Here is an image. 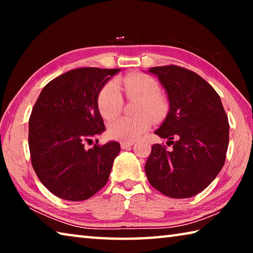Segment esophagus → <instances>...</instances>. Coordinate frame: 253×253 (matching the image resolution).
Returning <instances> with one entry per match:
<instances>
[{
	"instance_id": "1",
	"label": "esophagus",
	"mask_w": 253,
	"mask_h": 253,
	"mask_svg": "<svg viewBox=\"0 0 253 253\" xmlns=\"http://www.w3.org/2000/svg\"><path fill=\"white\" fill-rule=\"evenodd\" d=\"M131 145H134V142H122L121 143V146L123 149H126L128 147H130Z\"/></svg>"
}]
</instances>
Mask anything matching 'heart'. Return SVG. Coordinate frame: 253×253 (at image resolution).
<instances>
[{"label":"heart","mask_w":253,"mask_h":253,"mask_svg":"<svg viewBox=\"0 0 253 253\" xmlns=\"http://www.w3.org/2000/svg\"><path fill=\"white\" fill-rule=\"evenodd\" d=\"M119 87L127 97L140 98L137 113L139 116L122 117L113 122L108 127L111 138L132 142L149 129L152 119H161L168 110V102L161 95V88L153 77L145 74H129L118 81ZM98 109L102 118L110 121L121 114L123 96L118 85L110 81L101 88L98 95Z\"/></svg>","instance_id":"b5f03b06"}]
</instances>
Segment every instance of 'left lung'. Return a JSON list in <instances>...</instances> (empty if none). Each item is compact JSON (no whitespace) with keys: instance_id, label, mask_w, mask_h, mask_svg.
I'll return each mask as SVG.
<instances>
[{"instance_id":"obj_1","label":"left lung","mask_w":253,"mask_h":253,"mask_svg":"<svg viewBox=\"0 0 253 253\" xmlns=\"http://www.w3.org/2000/svg\"><path fill=\"white\" fill-rule=\"evenodd\" d=\"M169 100L168 115L155 134L170 151L155 144L145 164L151 185L173 199L199 194L225 162L229 122L220 96L202 77L177 66L153 67ZM175 138V140L172 139Z\"/></svg>"}]
</instances>
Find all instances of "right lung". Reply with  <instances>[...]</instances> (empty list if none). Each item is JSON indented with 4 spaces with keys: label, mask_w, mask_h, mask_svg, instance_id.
Segmentation results:
<instances>
[{
    "label": "right lung",
    "mask_w": 253,
    "mask_h": 253,
    "mask_svg": "<svg viewBox=\"0 0 253 253\" xmlns=\"http://www.w3.org/2000/svg\"><path fill=\"white\" fill-rule=\"evenodd\" d=\"M121 69L79 68L42 89L29 121L32 166L41 183L60 199L84 201L108 181L121 145L109 140L84 148L105 131L98 95Z\"/></svg>",
    "instance_id": "right-lung-1"
}]
</instances>
